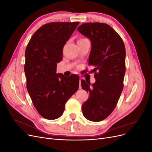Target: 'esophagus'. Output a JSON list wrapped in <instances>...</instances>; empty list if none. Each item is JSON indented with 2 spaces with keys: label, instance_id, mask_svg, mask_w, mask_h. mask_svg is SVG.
Returning <instances> with one entry per match:
<instances>
[{
  "label": "esophagus",
  "instance_id": "1",
  "mask_svg": "<svg viewBox=\"0 0 152 152\" xmlns=\"http://www.w3.org/2000/svg\"><path fill=\"white\" fill-rule=\"evenodd\" d=\"M82 88V86H81V80L80 79L79 80V89H81Z\"/></svg>",
  "mask_w": 152,
  "mask_h": 152
}]
</instances>
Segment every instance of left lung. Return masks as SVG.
Returning a JSON list of instances; mask_svg holds the SVG:
<instances>
[{
    "instance_id": "obj_1",
    "label": "left lung",
    "mask_w": 152,
    "mask_h": 152,
    "mask_svg": "<svg viewBox=\"0 0 152 152\" xmlns=\"http://www.w3.org/2000/svg\"><path fill=\"white\" fill-rule=\"evenodd\" d=\"M78 31L91 43L89 64L94 66L96 82L81 80L82 88L89 96L82 106L87 120L99 122L109 116L115 108L123 90L126 73V48L122 39L110 25L87 23Z\"/></svg>"
}]
</instances>
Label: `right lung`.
Wrapping results in <instances>:
<instances>
[{
    "label": "right lung",
    "mask_w": 152,
    "mask_h": 152,
    "mask_svg": "<svg viewBox=\"0 0 152 152\" xmlns=\"http://www.w3.org/2000/svg\"><path fill=\"white\" fill-rule=\"evenodd\" d=\"M79 22H53L42 26L32 35L25 50L26 88L34 107L42 117H60L65 103L79 88V77L56 73L64 45Z\"/></svg>",
    "instance_id": "1"
}]
</instances>
